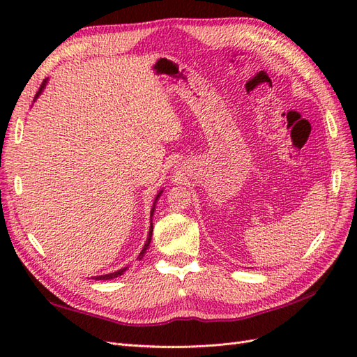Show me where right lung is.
I'll return each instance as SVG.
<instances>
[{"instance_id":"1","label":"right lung","mask_w":357,"mask_h":357,"mask_svg":"<svg viewBox=\"0 0 357 357\" xmlns=\"http://www.w3.org/2000/svg\"><path fill=\"white\" fill-rule=\"evenodd\" d=\"M46 84H47V79L43 82V84H41V88H40V91L37 92V95H36V100L38 98V96L41 95V92L45 91V88H46ZM164 192V190H159V193L156 195V198H155V202H153V207H152V210H150V229H149V235H147V240H146V244H144V247H143V250H142V253L138 255V259H143L144 257V255H146V250L149 248V245H150V241H152V234H153V223H152V220H153V214H155V208H156V202H158V199H159V197H160V193ZM128 269V266H125V268H122V269H119V271H114V273H110V274H105V275H98V277H93L95 280H112V278H116V277H119V275H122L125 271Z\"/></svg>"}]
</instances>
